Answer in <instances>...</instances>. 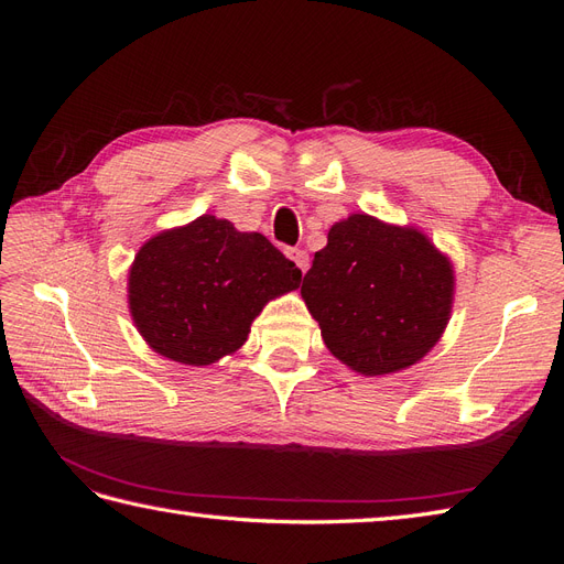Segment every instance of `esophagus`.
<instances>
[{
  "label": "esophagus",
  "mask_w": 564,
  "mask_h": 564,
  "mask_svg": "<svg viewBox=\"0 0 564 564\" xmlns=\"http://www.w3.org/2000/svg\"><path fill=\"white\" fill-rule=\"evenodd\" d=\"M286 256H289V259H292V261L299 265V270H301V272L308 270V265H311L308 251H303V249H289V251H286Z\"/></svg>",
  "instance_id": "esophagus-1"
}]
</instances>
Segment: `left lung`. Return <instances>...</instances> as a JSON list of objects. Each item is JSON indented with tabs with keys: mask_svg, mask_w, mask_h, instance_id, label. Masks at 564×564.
Listing matches in <instances>:
<instances>
[{
	"mask_svg": "<svg viewBox=\"0 0 564 564\" xmlns=\"http://www.w3.org/2000/svg\"><path fill=\"white\" fill-rule=\"evenodd\" d=\"M301 296L324 346L365 377L416 365L445 332L454 268L412 226L352 214L327 235L305 272Z\"/></svg>",
	"mask_w": 564,
	"mask_h": 564,
	"instance_id": "1",
	"label": "left lung"
}]
</instances>
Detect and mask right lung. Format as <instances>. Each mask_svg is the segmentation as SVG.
<instances>
[{
	"instance_id": "right-lung-1",
	"label": "right lung",
	"mask_w": 564,
	"mask_h": 564,
	"mask_svg": "<svg viewBox=\"0 0 564 564\" xmlns=\"http://www.w3.org/2000/svg\"><path fill=\"white\" fill-rule=\"evenodd\" d=\"M299 284L296 263L261 232H240L204 214L139 249L129 270V311L152 350L207 367L242 348L263 305Z\"/></svg>"
}]
</instances>
